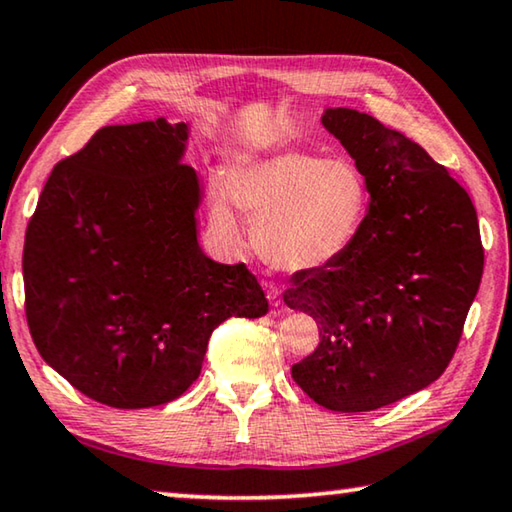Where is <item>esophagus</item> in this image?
<instances>
[{
	"mask_svg": "<svg viewBox=\"0 0 512 512\" xmlns=\"http://www.w3.org/2000/svg\"><path fill=\"white\" fill-rule=\"evenodd\" d=\"M265 290H267V300H270V304L279 306L281 304V290L274 286V283H267Z\"/></svg>",
	"mask_w": 512,
	"mask_h": 512,
	"instance_id": "34e87169",
	"label": "esophagus"
}]
</instances>
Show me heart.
Listing matches in <instances>:
<instances>
[{
    "label": "heart",
    "mask_w": 512,
    "mask_h": 512,
    "mask_svg": "<svg viewBox=\"0 0 512 512\" xmlns=\"http://www.w3.org/2000/svg\"><path fill=\"white\" fill-rule=\"evenodd\" d=\"M215 229L240 240V210L254 219V245L283 272H311L336 263L355 245L366 222L371 190L348 157L277 151L242 157L226 185L208 192Z\"/></svg>",
    "instance_id": "heart-1"
}]
</instances>
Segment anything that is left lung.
Listing matches in <instances>:
<instances>
[{
    "instance_id": "1",
    "label": "left lung",
    "mask_w": 512,
    "mask_h": 512,
    "mask_svg": "<svg viewBox=\"0 0 512 512\" xmlns=\"http://www.w3.org/2000/svg\"><path fill=\"white\" fill-rule=\"evenodd\" d=\"M322 125L366 176L371 203L348 254L297 272L283 293L320 325L293 380L327 410L371 412L446 371L481 286V231L465 187L403 132L348 107L325 109Z\"/></svg>"
}]
</instances>
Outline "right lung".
Wrapping results in <instances>:
<instances>
[{
    "label": "right lung",
    "instance_id": "right-lung-1",
    "mask_svg": "<svg viewBox=\"0 0 512 512\" xmlns=\"http://www.w3.org/2000/svg\"><path fill=\"white\" fill-rule=\"evenodd\" d=\"M187 137L190 125L167 119L100 128L52 169L27 226L31 338L77 391L119 410L183 396L212 329L267 313L245 263L199 247Z\"/></svg>",
    "mask_w": 512,
    "mask_h": 512
}]
</instances>
